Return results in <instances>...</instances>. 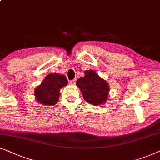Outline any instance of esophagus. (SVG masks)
<instances>
[{"label": "esophagus", "mask_w": 160, "mask_h": 160, "mask_svg": "<svg viewBox=\"0 0 160 160\" xmlns=\"http://www.w3.org/2000/svg\"><path fill=\"white\" fill-rule=\"evenodd\" d=\"M69 83H70L71 85H75V83H76V80H70V81H69Z\"/></svg>", "instance_id": "obj_1"}]
</instances>
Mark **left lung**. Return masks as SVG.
<instances>
[{
	"label": "left lung",
	"instance_id": "1",
	"mask_svg": "<svg viewBox=\"0 0 160 160\" xmlns=\"http://www.w3.org/2000/svg\"><path fill=\"white\" fill-rule=\"evenodd\" d=\"M85 76L78 80L76 85L87 102L94 106L102 105L109 98V85L93 69L85 71Z\"/></svg>",
	"mask_w": 160,
	"mask_h": 160
}]
</instances>
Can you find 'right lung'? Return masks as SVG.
I'll use <instances>...</instances> for the list:
<instances>
[{
	"label": "right lung",
	"mask_w": 160,
	"mask_h": 160,
	"mask_svg": "<svg viewBox=\"0 0 160 160\" xmlns=\"http://www.w3.org/2000/svg\"><path fill=\"white\" fill-rule=\"evenodd\" d=\"M67 84L68 80L64 75L58 73L49 74L35 88V100L45 106L54 105L59 98L60 89Z\"/></svg>",
	"instance_id": "obj_1"
}]
</instances>
